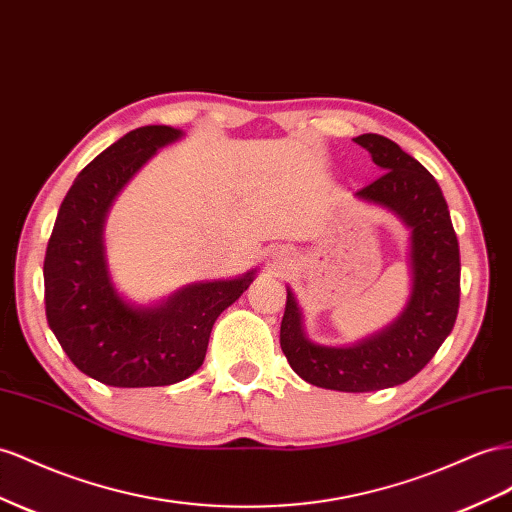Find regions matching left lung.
Returning a JSON list of instances; mask_svg holds the SVG:
<instances>
[{
  "label": "left lung",
  "instance_id": "1",
  "mask_svg": "<svg viewBox=\"0 0 512 512\" xmlns=\"http://www.w3.org/2000/svg\"><path fill=\"white\" fill-rule=\"evenodd\" d=\"M383 172L355 198L392 213L409 228L411 290L396 319L355 344H319L308 338L290 286L280 344L290 368L316 388L375 392L416 377L431 362L457 321L461 293L459 241L444 193L433 174L403 148L377 133L355 137Z\"/></svg>",
  "mask_w": 512,
  "mask_h": 512
}]
</instances>
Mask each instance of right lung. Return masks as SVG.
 <instances>
[{"instance_id": "obj_1", "label": "right lung", "mask_w": 512, "mask_h": 512, "mask_svg": "<svg viewBox=\"0 0 512 512\" xmlns=\"http://www.w3.org/2000/svg\"><path fill=\"white\" fill-rule=\"evenodd\" d=\"M185 133L140 127L92 159L58 211L45 254L49 327L84 375L112 388H157L196 372L211 329L256 278L193 282L155 303H135L116 288L105 252V219L118 193L163 146Z\"/></svg>"}]
</instances>
